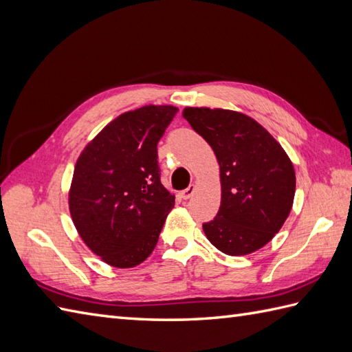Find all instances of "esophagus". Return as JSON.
I'll list each match as a JSON object with an SVG mask.
<instances>
[{"label":"esophagus","mask_w":352,"mask_h":352,"mask_svg":"<svg viewBox=\"0 0 352 352\" xmlns=\"http://www.w3.org/2000/svg\"><path fill=\"white\" fill-rule=\"evenodd\" d=\"M193 193H195V186H189L186 190L182 192V198L183 199H190L192 196H193Z\"/></svg>","instance_id":"esophagus-1"}]
</instances>
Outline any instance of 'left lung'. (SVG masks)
<instances>
[{"label": "left lung", "mask_w": 352, "mask_h": 352, "mask_svg": "<svg viewBox=\"0 0 352 352\" xmlns=\"http://www.w3.org/2000/svg\"><path fill=\"white\" fill-rule=\"evenodd\" d=\"M183 117L213 148L222 201L202 225L210 243L226 255H249L280 231L292 208L296 173L280 144L241 112L186 108Z\"/></svg>", "instance_id": "8db88e82"}]
</instances>
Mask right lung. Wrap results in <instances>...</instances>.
Listing matches in <instances>:
<instances>
[{
  "label": "right lung",
  "mask_w": 352,
  "mask_h": 352,
  "mask_svg": "<svg viewBox=\"0 0 352 352\" xmlns=\"http://www.w3.org/2000/svg\"><path fill=\"white\" fill-rule=\"evenodd\" d=\"M178 108L121 113L80 153L69 192L72 220L106 264L132 268L151 255L175 196L160 183L157 142Z\"/></svg>",
  "instance_id": "add662e5"
}]
</instances>
